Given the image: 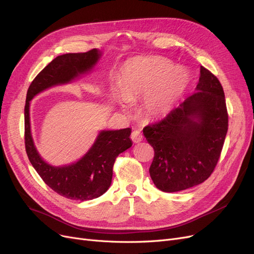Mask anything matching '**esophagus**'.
Here are the masks:
<instances>
[{"label":"esophagus","mask_w":254,"mask_h":254,"mask_svg":"<svg viewBox=\"0 0 254 254\" xmlns=\"http://www.w3.org/2000/svg\"><path fill=\"white\" fill-rule=\"evenodd\" d=\"M131 139H132V141L133 142H135V143H137V142H139V141H141V139H142V135H141V133H140V131L139 130H134V131H132V133H131Z\"/></svg>","instance_id":"esophagus-1"}]
</instances>
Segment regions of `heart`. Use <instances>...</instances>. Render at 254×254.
Returning <instances> with one entry per match:
<instances>
[{
	"mask_svg": "<svg viewBox=\"0 0 254 254\" xmlns=\"http://www.w3.org/2000/svg\"><path fill=\"white\" fill-rule=\"evenodd\" d=\"M189 82L184 67H174L170 60L161 57L136 59L125 72L121 88L114 94L123 108L128 111L130 102L143 96L142 113L150 118H160L171 112L175 102Z\"/></svg>",
	"mask_w": 254,
	"mask_h": 254,
	"instance_id": "b5f03b06",
	"label": "heart"
}]
</instances>
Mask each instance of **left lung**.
Listing matches in <instances>:
<instances>
[{
	"mask_svg": "<svg viewBox=\"0 0 254 254\" xmlns=\"http://www.w3.org/2000/svg\"><path fill=\"white\" fill-rule=\"evenodd\" d=\"M227 128L223 88L211 71L200 66L196 92L142 129L154 149L149 172L156 187L177 192L204 182L220 158Z\"/></svg>",
	"mask_w": 254,
	"mask_h": 254,
	"instance_id": "left-lung-1",
	"label": "left lung"
}]
</instances>
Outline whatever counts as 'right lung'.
I'll return each mask as SVG.
<instances>
[{
  "instance_id": "obj_1",
  "label": "right lung",
  "mask_w": 254,
  "mask_h": 254,
  "mask_svg": "<svg viewBox=\"0 0 254 254\" xmlns=\"http://www.w3.org/2000/svg\"><path fill=\"white\" fill-rule=\"evenodd\" d=\"M98 50L57 57L30 84L25 105V146L33 167L58 194L69 199L90 200L102 195L111 186L113 167L119 154L132 146L131 129L103 130L80 160L65 166H52L42 160L31 135L30 101L35 95L57 84L70 82L97 63Z\"/></svg>"
}]
</instances>
